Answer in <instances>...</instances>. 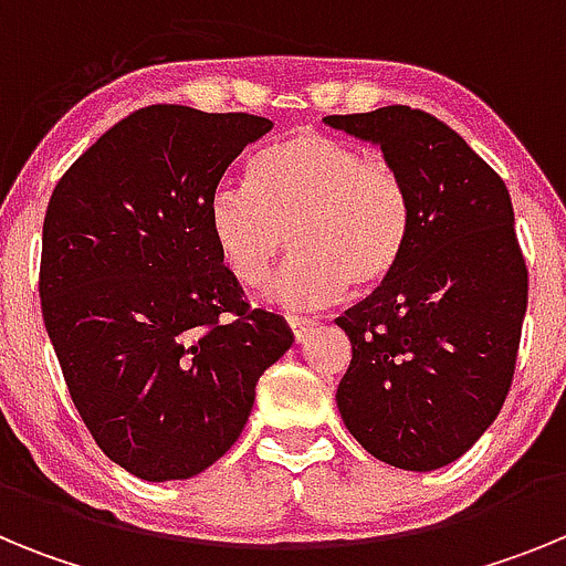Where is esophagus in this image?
Instances as JSON below:
<instances>
[{"label": "esophagus", "mask_w": 566, "mask_h": 566, "mask_svg": "<svg viewBox=\"0 0 566 566\" xmlns=\"http://www.w3.org/2000/svg\"><path fill=\"white\" fill-rule=\"evenodd\" d=\"M314 326H317L314 319L300 317V314H294V317H289V328H292V334H294V339H297V343H306L308 334H312Z\"/></svg>", "instance_id": "esophagus-1"}]
</instances>
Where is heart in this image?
Listing matches in <instances>:
<instances>
[{
  "label": "heart",
  "instance_id": "1",
  "mask_svg": "<svg viewBox=\"0 0 566 566\" xmlns=\"http://www.w3.org/2000/svg\"><path fill=\"white\" fill-rule=\"evenodd\" d=\"M207 221L221 263L249 289L266 283L292 240L297 258L272 283V300L317 308L348 286L374 292L397 272L411 238V192L391 161L294 129L254 155L249 184L209 195Z\"/></svg>",
  "mask_w": 566,
  "mask_h": 566
}]
</instances>
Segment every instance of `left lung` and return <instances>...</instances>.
Instances as JSON below:
<instances>
[{
	"instance_id": "1",
	"label": "left lung",
	"mask_w": 566,
	"mask_h": 566,
	"mask_svg": "<svg viewBox=\"0 0 566 566\" xmlns=\"http://www.w3.org/2000/svg\"><path fill=\"white\" fill-rule=\"evenodd\" d=\"M326 124L379 144L411 192L397 272L337 317L352 339L339 417L379 462L444 468L499 417L516 371L527 266L510 192L424 109L394 104Z\"/></svg>"
}]
</instances>
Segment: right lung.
Here are the masks:
<instances>
[{"instance_id":"right-lung-1","label":"right lung","mask_w":566,"mask_h":566,"mask_svg":"<svg viewBox=\"0 0 566 566\" xmlns=\"http://www.w3.org/2000/svg\"><path fill=\"white\" fill-rule=\"evenodd\" d=\"M269 118L153 104L109 127L50 195L44 328L96 444L147 482L198 476L238 442L254 385L294 343L252 308L209 234V195Z\"/></svg>"}]
</instances>
